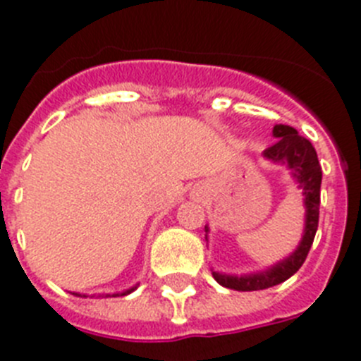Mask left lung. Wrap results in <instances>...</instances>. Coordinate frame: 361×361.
<instances>
[{
	"mask_svg": "<svg viewBox=\"0 0 361 361\" xmlns=\"http://www.w3.org/2000/svg\"><path fill=\"white\" fill-rule=\"evenodd\" d=\"M274 136L277 144L266 149L262 157L275 165H284L290 171L291 178L304 196V209H306V219H304V232L297 248L282 261L275 262L269 268L253 271L246 275H230L214 271L212 277L221 286L237 291H257L277 286L288 281L298 268L304 264L311 245H313L314 233L318 228V209H320V183H322V167L318 164V157L311 142L291 126L277 124L274 128ZM204 239L209 241V225L204 226Z\"/></svg>",
	"mask_w": 361,
	"mask_h": 361,
	"instance_id": "left-lung-1",
	"label": "left lung"
}]
</instances>
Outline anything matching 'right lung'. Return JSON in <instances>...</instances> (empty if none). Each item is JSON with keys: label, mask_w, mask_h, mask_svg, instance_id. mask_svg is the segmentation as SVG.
<instances>
[{"label": "right lung", "mask_w": 361, "mask_h": 361, "mask_svg": "<svg viewBox=\"0 0 361 361\" xmlns=\"http://www.w3.org/2000/svg\"><path fill=\"white\" fill-rule=\"evenodd\" d=\"M136 286H138V284H136ZM136 286H133V288H129V290H126V291H120V293H106V295H102V297H124V295H129L131 291H135ZM73 295H77V297H87V295H80V293H73ZM99 297H100V295H99Z\"/></svg>", "instance_id": "1"}]
</instances>
